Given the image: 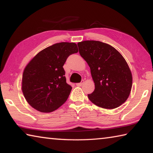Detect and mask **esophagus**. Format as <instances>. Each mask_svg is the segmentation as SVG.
<instances>
[{
	"label": "esophagus",
	"instance_id": "obj_1",
	"mask_svg": "<svg viewBox=\"0 0 153 153\" xmlns=\"http://www.w3.org/2000/svg\"><path fill=\"white\" fill-rule=\"evenodd\" d=\"M84 80H82V82H80V83H77V84H76V86H81L82 85L84 84Z\"/></svg>",
	"mask_w": 153,
	"mask_h": 153
}]
</instances>
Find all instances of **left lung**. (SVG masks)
Listing matches in <instances>:
<instances>
[{"label":"left lung","instance_id":"1","mask_svg":"<svg viewBox=\"0 0 153 153\" xmlns=\"http://www.w3.org/2000/svg\"><path fill=\"white\" fill-rule=\"evenodd\" d=\"M77 46L94 82V92L88 94L90 101L107 109L120 107L132 86V75L125 59L112 46L100 41H82Z\"/></svg>","mask_w":153,"mask_h":153}]
</instances>
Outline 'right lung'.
<instances>
[{"instance_id":"right-lung-1","label":"right lung","mask_w":153,"mask_h":153,"mask_svg":"<svg viewBox=\"0 0 153 153\" xmlns=\"http://www.w3.org/2000/svg\"><path fill=\"white\" fill-rule=\"evenodd\" d=\"M77 52L76 43H56L43 49L29 62L23 73L22 90L31 107L50 113L64 104L72 88L67 84L63 66L69 55Z\"/></svg>"}]
</instances>
